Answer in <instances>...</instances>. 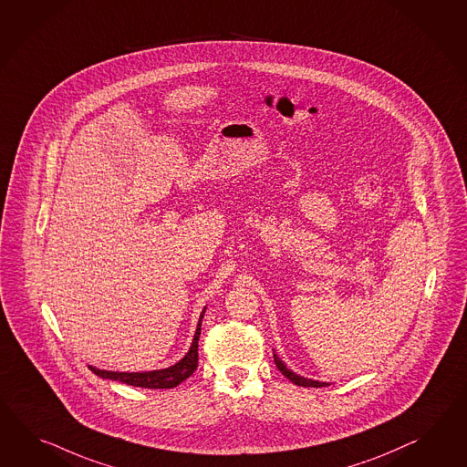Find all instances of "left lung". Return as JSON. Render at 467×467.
<instances>
[{
    "label": "left lung",
    "instance_id": "8db88e82",
    "mask_svg": "<svg viewBox=\"0 0 467 467\" xmlns=\"http://www.w3.org/2000/svg\"><path fill=\"white\" fill-rule=\"evenodd\" d=\"M275 364H276V368L280 369V373L285 376V378H288L292 383H296L298 387H310V388H320V387H327V383H322V381H314V379H307V378H304V376H298L292 371V369H288L286 366H285L284 361L274 354Z\"/></svg>",
    "mask_w": 467,
    "mask_h": 467
}]
</instances>
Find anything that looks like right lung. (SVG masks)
<instances>
[{"label":"right lung","mask_w":467,"mask_h":467,"mask_svg":"<svg viewBox=\"0 0 467 467\" xmlns=\"http://www.w3.org/2000/svg\"><path fill=\"white\" fill-rule=\"evenodd\" d=\"M204 310L199 318L195 336H193L192 346L189 349V353L183 356L182 359L177 364H173L171 368L165 369H157V371H145V373H118V371H106V369H98L94 366H89L94 375L101 376L104 379H114V381H121L126 385L140 388H175L182 383L183 379H187L197 369L199 363V336H201V324L204 317Z\"/></svg>","instance_id":"obj_1"}]
</instances>
